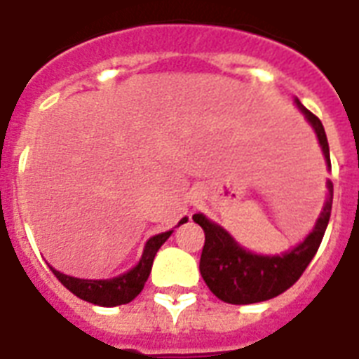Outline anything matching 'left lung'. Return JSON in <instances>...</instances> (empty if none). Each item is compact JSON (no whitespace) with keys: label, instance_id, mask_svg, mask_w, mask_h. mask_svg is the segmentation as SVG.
Masks as SVG:
<instances>
[{"label":"left lung","instance_id":"left-lung-1","mask_svg":"<svg viewBox=\"0 0 359 359\" xmlns=\"http://www.w3.org/2000/svg\"><path fill=\"white\" fill-rule=\"evenodd\" d=\"M294 102L302 114L306 115L307 121L313 124L318 143L323 147L324 158L330 165V147L323 123L298 98H294ZM332 199H334V184L328 182V199L320 212V218L317 219L315 229L294 250L273 257L255 255L251 251H245L224 227L205 218L203 214H194V222L201 225L205 231V245H203L199 270L212 294L227 304L245 306V304L270 300L290 289L300 279L304 270L309 266L318 245L323 242L332 214Z\"/></svg>","mask_w":359,"mask_h":359}]
</instances>
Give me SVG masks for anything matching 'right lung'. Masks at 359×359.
Masks as SVG:
<instances>
[{
    "label": "right lung",
    "instance_id": "obj_1",
    "mask_svg": "<svg viewBox=\"0 0 359 359\" xmlns=\"http://www.w3.org/2000/svg\"><path fill=\"white\" fill-rule=\"evenodd\" d=\"M186 222H188V218H182L179 222V225L186 224ZM179 225H177V227H179ZM171 233H173V231L160 233V235L147 240L145 250H143V255H141L140 262H137L132 270H128L126 273L119 276V278L78 279L70 278V276H65V273H61L59 270H55V268H52V272L53 276L72 292V294H76L78 298H81V300L102 307L123 306V304H128V302L134 300L135 296L143 290V285H145V281L149 279V273H151L154 255H156V251L160 250V245L171 236Z\"/></svg>",
    "mask_w": 359,
    "mask_h": 359
}]
</instances>
